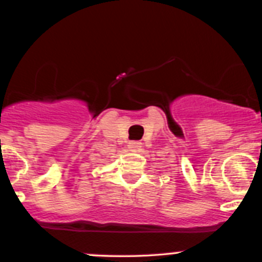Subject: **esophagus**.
I'll return each mask as SVG.
<instances>
[{"label": "esophagus", "instance_id": "obj_1", "mask_svg": "<svg viewBox=\"0 0 262 262\" xmlns=\"http://www.w3.org/2000/svg\"><path fill=\"white\" fill-rule=\"evenodd\" d=\"M128 148L133 149V150H139V149H141V143L140 141H131V143H128Z\"/></svg>", "mask_w": 262, "mask_h": 262}]
</instances>
